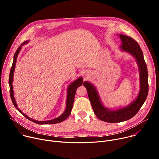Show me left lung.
Here are the masks:
<instances>
[{"label":"left lung","mask_w":159,"mask_h":159,"mask_svg":"<svg viewBox=\"0 0 159 159\" xmlns=\"http://www.w3.org/2000/svg\"><path fill=\"white\" fill-rule=\"evenodd\" d=\"M118 35L122 41L121 50L131 54L137 62L140 73V89L138 97L131 103L124 107L112 110L103 106L95 87L91 83L84 82L83 85L87 89L88 97L96 116L101 121L107 123H120L133 118L145 102L148 93L147 67L140 45L130 37L123 34Z\"/></svg>","instance_id":"8db88e82"}]
</instances>
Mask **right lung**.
I'll return each instance as SVG.
<instances>
[{
    "instance_id": "add662e5",
    "label": "right lung",
    "mask_w": 159,
    "mask_h": 159,
    "mask_svg": "<svg viewBox=\"0 0 159 159\" xmlns=\"http://www.w3.org/2000/svg\"><path fill=\"white\" fill-rule=\"evenodd\" d=\"M29 42V41H25L23 43L21 44L20 46L19 47V48H17V50H16L14 56V60H13V63H12V65L11 69V71H10V74H9V87H10V95H11V98L12 100V102L14 104V106H15V107L18 110V111L21 113V114L23 115L25 117H26L27 119H28L29 120L37 123L38 125H50V124H55V123H60L63 121H64L65 120H66L68 117L69 116V115H70V112L73 107V104H74V98H75V93H76V90L77 89L82 85V84H83V79L82 77H79V79H77V80H75V81H74L72 83H71L69 87H68V92H67V98H66V109L65 110V111L63 112V114L61 115H60L59 117L55 118L53 120H48V121H37L35 120H33L30 117H28L27 115H26L25 114H24L18 107H17V105L16 102V100L15 98L14 97V90H13V86H12V82H13V75H14V72L15 70V66H16V60H17V58L18 56V54L20 52V50H21V47L22 45L26 44Z\"/></svg>"
}]
</instances>
